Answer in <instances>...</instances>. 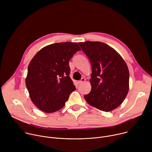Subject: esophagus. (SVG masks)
<instances>
[{"label": "esophagus", "mask_w": 152, "mask_h": 152, "mask_svg": "<svg viewBox=\"0 0 152 152\" xmlns=\"http://www.w3.org/2000/svg\"><path fill=\"white\" fill-rule=\"evenodd\" d=\"M85 80H86V79H85L84 77H82L80 80H79V81H78V83H79V84L82 83V82H84Z\"/></svg>", "instance_id": "obj_1"}]
</instances>
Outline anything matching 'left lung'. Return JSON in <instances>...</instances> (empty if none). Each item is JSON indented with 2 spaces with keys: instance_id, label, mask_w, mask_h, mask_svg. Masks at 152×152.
Here are the masks:
<instances>
[{
  "instance_id": "left-lung-1",
  "label": "left lung",
  "mask_w": 152,
  "mask_h": 152,
  "mask_svg": "<svg viewBox=\"0 0 152 152\" xmlns=\"http://www.w3.org/2000/svg\"><path fill=\"white\" fill-rule=\"evenodd\" d=\"M92 67L91 91L84 99L91 106L104 112L118 107L129 89V72L120 55L111 47L101 42H79Z\"/></svg>"
}]
</instances>
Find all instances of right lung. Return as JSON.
Segmentation results:
<instances>
[{
  "mask_svg": "<svg viewBox=\"0 0 152 152\" xmlns=\"http://www.w3.org/2000/svg\"><path fill=\"white\" fill-rule=\"evenodd\" d=\"M80 48L76 42H60L41 49L28 67L26 86L34 104L45 113L61 109L76 90L69 76V61Z\"/></svg>",
  "mask_w": 152,
  "mask_h": 152,
  "instance_id": "add662e5",
  "label": "right lung"
}]
</instances>
